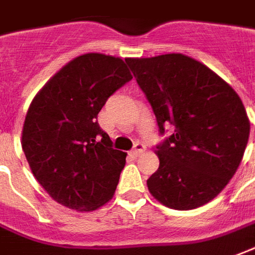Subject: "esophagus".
<instances>
[{"mask_svg": "<svg viewBox=\"0 0 255 255\" xmlns=\"http://www.w3.org/2000/svg\"><path fill=\"white\" fill-rule=\"evenodd\" d=\"M144 151L145 147L143 143H136V144H134V148L131 150V155H133V157H138V155H141Z\"/></svg>", "mask_w": 255, "mask_h": 255, "instance_id": "34e87169", "label": "esophagus"}]
</instances>
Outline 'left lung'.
Here are the masks:
<instances>
[{
  "label": "left lung",
  "mask_w": 255,
  "mask_h": 255,
  "mask_svg": "<svg viewBox=\"0 0 255 255\" xmlns=\"http://www.w3.org/2000/svg\"><path fill=\"white\" fill-rule=\"evenodd\" d=\"M152 107L159 131L175 133L157 147L159 168L151 196L179 211L210 203L243 159L250 121L238 93L208 66L183 54L126 58Z\"/></svg>",
  "instance_id": "1"
}]
</instances>
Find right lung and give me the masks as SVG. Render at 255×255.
Here are the masks:
<instances>
[{"instance_id": "obj_1", "label": "right lung", "mask_w": 255, "mask_h": 255, "mask_svg": "<svg viewBox=\"0 0 255 255\" xmlns=\"http://www.w3.org/2000/svg\"><path fill=\"white\" fill-rule=\"evenodd\" d=\"M130 79L122 58L89 52L62 66L33 98L20 143L33 176L61 205L94 211L114 197L126 152L112 148L97 115Z\"/></svg>"}]
</instances>
